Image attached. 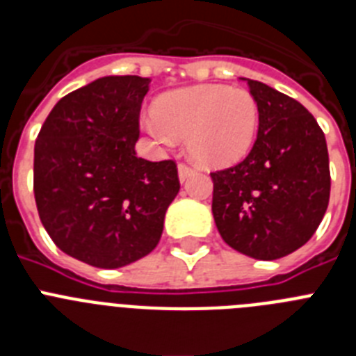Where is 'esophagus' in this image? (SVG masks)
<instances>
[{
	"mask_svg": "<svg viewBox=\"0 0 356 356\" xmlns=\"http://www.w3.org/2000/svg\"><path fill=\"white\" fill-rule=\"evenodd\" d=\"M193 172H194V169L191 168V165H187V163L181 162L180 165H178V176H180V180H181V181L187 180L188 176L193 175Z\"/></svg>",
	"mask_w": 356,
	"mask_h": 356,
	"instance_id": "obj_1",
	"label": "esophagus"
}]
</instances>
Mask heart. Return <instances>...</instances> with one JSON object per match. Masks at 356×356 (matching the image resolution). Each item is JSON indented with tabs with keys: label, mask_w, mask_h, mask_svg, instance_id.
I'll return each mask as SVG.
<instances>
[{
	"label": "heart",
	"mask_w": 356,
	"mask_h": 356,
	"mask_svg": "<svg viewBox=\"0 0 356 356\" xmlns=\"http://www.w3.org/2000/svg\"><path fill=\"white\" fill-rule=\"evenodd\" d=\"M156 122L146 124L156 140L187 139L188 155L207 168L238 162L259 131V103L244 89L197 85L163 94L155 102Z\"/></svg>",
	"instance_id": "heart-1"
}]
</instances>
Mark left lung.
I'll use <instances>...</instances> for the list:
<instances>
[{"mask_svg": "<svg viewBox=\"0 0 356 356\" xmlns=\"http://www.w3.org/2000/svg\"><path fill=\"white\" fill-rule=\"evenodd\" d=\"M259 134L242 162L210 172L222 241L257 260H276L310 241L330 201L325 134L314 115L269 85L248 80Z\"/></svg>", "mask_w": 356, "mask_h": 356, "instance_id": "left-lung-1", "label": "left lung"}]
</instances>
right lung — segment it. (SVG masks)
<instances>
[{
    "label": "right lung",
    "mask_w": 356,
    "mask_h": 356,
    "mask_svg": "<svg viewBox=\"0 0 356 356\" xmlns=\"http://www.w3.org/2000/svg\"><path fill=\"white\" fill-rule=\"evenodd\" d=\"M149 78L105 76L53 106L35 140L33 194L42 226L72 259L118 269L162 237L178 191L175 160L135 155Z\"/></svg>",
    "instance_id": "right-lung-1"
}]
</instances>
